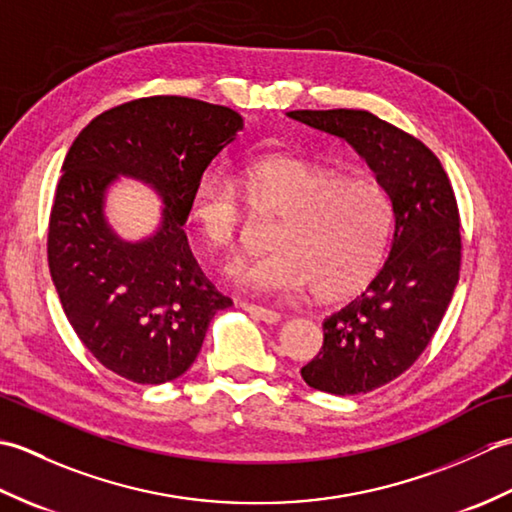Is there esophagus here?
<instances>
[{
    "label": "esophagus",
    "instance_id": "esophagus-1",
    "mask_svg": "<svg viewBox=\"0 0 512 512\" xmlns=\"http://www.w3.org/2000/svg\"><path fill=\"white\" fill-rule=\"evenodd\" d=\"M239 306H242L248 314H253L255 319L264 321V323H277V321L281 319V314H279V312H275V310H268V308H264V306H255V303H246V301H242V303H239Z\"/></svg>",
    "mask_w": 512,
    "mask_h": 512
}]
</instances>
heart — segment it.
<instances>
[{"mask_svg": "<svg viewBox=\"0 0 512 512\" xmlns=\"http://www.w3.org/2000/svg\"><path fill=\"white\" fill-rule=\"evenodd\" d=\"M279 217L270 228L273 250L239 262V286L264 295L341 299L361 290L383 264L391 235V202L374 180L290 154L244 160L235 182L206 171L193 184L189 217L204 242L233 248L246 226V209Z\"/></svg>", "mask_w": 512, "mask_h": 512, "instance_id": "heart-1", "label": "heart"}]
</instances>
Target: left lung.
Listing matches in <instances>:
<instances>
[{"mask_svg": "<svg viewBox=\"0 0 512 512\" xmlns=\"http://www.w3.org/2000/svg\"><path fill=\"white\" fill-rule=\"evenodd\" d=\"M290 118L347 140L389 195L394 226L383 268L323 321V347L301 376L334 396L367 394L418 361L460 279V211L447 171L418 138L365 110H297Z\"/></svg>", "mask_w": 512, "mask_h": 512, "instance_id": "1", "label": "left lung"}]
</instances>
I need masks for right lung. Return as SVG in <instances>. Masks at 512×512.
I'll list each match as a JSON object with an SVG mask.
<instances>
[{"instance_id": "right-lung-1", "label": "right lung", "mask_w": 512, "mask_h": 512, "mask_svg": "<svg viewBox=\"0 0 512 512\" xmlns=\"http://www.w3.org/2000/svg\"><path fill=\"white\" fill-rule=\"evenodd\" d=\"M242 127L231 107L147 96L96 116L63 160L48 224L52 284L81 343L121 378L182 376L215 312L233 306L202 273L182 226L193 184ZM118 175L151 183L166 202L143 243H123L104 222V191Z\"/></svg>"}]
</instances>
